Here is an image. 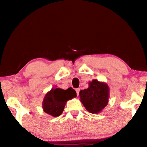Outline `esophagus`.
I'll return each mask as SVG.
<instances>
[{"mask_svg": "<svg viewBox=\"0 0 147 147\" xmlns=\"http://www.w3.org/2000/svg\"><path fill=\"white\" fill-rule=\"evenodd\" d=\"M76 93H77V95H78V96H79V93H80V90L79 89V88H78V89L76 90Z\"/></svg>", "mask_w": 147, "mask_h": 147, "instance_id": "34e87169", "label": "esophagus"}]
</instances>
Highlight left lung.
<instances>
[{"mask_svg":"<svg viewBox=\"0 0 147 147\" xmlns=\"http://www.w3.org/2000/svg\"><path fill=\"white\" fill-rule=\"evenodd\" d=\"M110 89L108 84L97 80L89 82V87L80 92V101L92 114H98L108 105Z\"/></svg>","mask_w":147,"mask_h":147,"instance_id":"left-lung-1","label":"left lung"}]
</instances>
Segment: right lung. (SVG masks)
Here are the masks:
<instances>
[{
  "label": "right lung",
  "mask_w": 147,
  "mask_h": 147,
  "mask_svg": "<svg viewBox=\"0 0 147 147\" xmlns=\"http://www.w3.org/2000/svg\"><path fill=\"white\" fill-rule=\"evenodd\" d=\"M76 96V92L73 88L63 90L55 86L45 94L42 108L45 113L53 117H57L63 113L66 102Z\"/></svg>",
  "instance_id": "right-lung-1"
}]
</instances>
